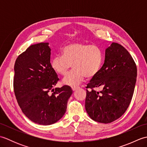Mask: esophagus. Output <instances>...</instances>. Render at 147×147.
<instances>
[{"instance_id": "34e87169", "label": "esophagus", "mask_w": 147, "mask_h": 147, "mask_svg": "<svg viewBox=\"0 0 147 147\" xmlns=\"http://www.w3.org/2000/svg\"><path fill=\"white\" fill-rule=\"evenodd\" d=\"M78 88V87H72V90H73V92L75 91L76 90H77Z\"/></svg>"}]
</instances>
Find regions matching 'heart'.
Masks as SVG:
<instances>
[{
    "label": "heart",
    "mask_w": 147,
    "mask_h": 147,
    "mask_svg": "<svg viewBox=\"0 0 147 147\" xmlns=\"http://www.w3.org/2000/svg\"><path fill=\"white\" fill-rule=\"evenodd\" d=\"M62 55H56L51 62V67L59 75L64 76L71 67L73 70L63 79L64 85L76 86L85 77L90 79L100 70L103 55L97 46L83 43H72L65 46Z\"/></svg>",
    "instance_id": "heart-1"
}]
</instances>
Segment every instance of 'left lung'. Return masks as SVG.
Segmentation results:
<instances>
[{"label":"left lung","instance_id":"1","mask_svg":"<svg viewBox=\"0 0 147 147\" xmlns=\"http://www.w3.org/2000/svg\"><path fill=\"white\" fill-rule=\"evenodd\" d=\"M136 76V65L128 51L112 43L105 50L104 65L86 87L85 109L90 118L107 124L121 117L131 101Z\"/></svg>","mask_w":147,"mask_h":147}]
</instances>
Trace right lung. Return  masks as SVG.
Segmentation results:
<instances>
[{
  "label": "right lung",
  "instance_id": "right-lung-1",
  "mask_svg": "<svg viewBox=\"0 0 147 147\" xmlns=\"http://www.w3.org/2000/svg\"><path fill=\"white\" fill-rule=\"evenodd\" d=\"M48 45L40 43L30 46L18 56L14 67L13 86L18 105L29 119L42 125L61 119L73 93L66 85L53 89L59 79L51 67Z\"/></svg>",
  "mask_w": 147,
  "mask_h": 147
}]
</instances>
